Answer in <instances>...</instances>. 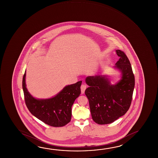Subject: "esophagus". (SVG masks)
Wrapping results in <instances>:
<instances>
[{"mask_svg":"<svg viewBox=\"0 0 158 158\" xmlns=\"http://www.w3.org/2000/svg\"><path fill=\"white\" fill-rule=\"evenodd\" d=\"M81 94L84 93V92H85V90L86 88V86L85 84H82L81 85Z\"/></svg>","mask_w":158,"mask_h":158,"instance_id":"obj_1","label":"esophagus"}]
</instances>
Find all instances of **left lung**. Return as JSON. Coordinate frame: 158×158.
Listing matches in <instances>:
<instances>
[{
  "label": "left lung",
  "mask_w": 158,
  "mask_h": 158,
  "mask_svg": "<svg viewBox=\"0 0 158 158\" xmlns=\"http://www.w3.org/2000/svg\"><path fill=\"white\" fill-rule=\"evenodd\" d=\"M119 60L115 67L122 72V78L111 85L105 76H90L86 78L89 86L85 91L92 118L96 123H111L123 116L129 110L135 88V75L129 60L124 52L117 49Z\"/></svg>",
  "instance_id": "8db88e82"
}]
</instances>
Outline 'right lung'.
<instances>
[{
  "label": "right lung",
  "instance_id": "add662e5",
  "mask_svg": "<svg viewBox=\"0 0 158 158\" xmlns=\"http://www.w3.org/2000/svg\"><path fill=\"white\" fill-rule=\"evenodd\" d=\"M26 71L23 78L24 98L29 111L38 119L52 127H63L71 119L72 106L81 93V81L66 86L53 98L38 100L33 98L27 90Z\"/></svg>",
  "mask_w": 158,
  "mask_h": 158
}]
</instances>
